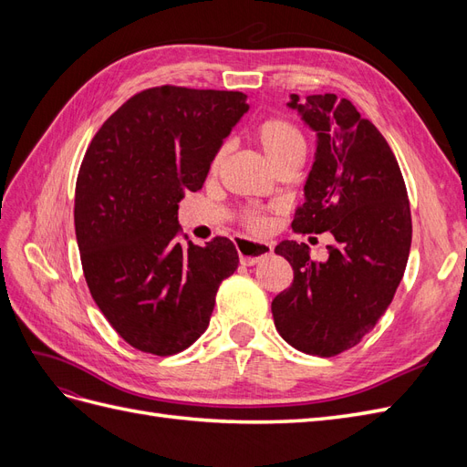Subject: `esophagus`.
Here are the masks:
<instances>
[{"label": "esophagus", "mask_w": 467, "mask_h": 467, "mask_svg": "<svg viewBox=\"0 0 467 467\" xmlns=\"http://www.w3.org/2000/svg\"><path fill=\"white\" fill-rule=\"evenodd\" d=\"M239 261L245 266L257 265L261 259L268 257L273 253V245L266 242H253V239H237L235 242Z\"/></svg>", "instance_id": "obj_1"}]
</instances>
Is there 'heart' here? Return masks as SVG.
Returning a JSON list of instances; mask_svg holds the SVG:
<instances>
[{
	"label": "heart",
	"mask_w": 467,
	"mask_h": 467,
	"mask_svg": "<svg viewBox=\"0 0 467 467\" xmlns=\"http://www.w3.org/2000/svg\"><path fill=\"white\" fill-rule=\"evenodd\" d=\"M253 140L263 150L266 161L275 167L276 163L290 158H304L306 140L296 124L286 119H265L253 129ZM223 150L218 151L214 167L223 160ZM249 225L255 232L266 230V220L263 216H249Z\"/></svg>",
	"instance_id": "obj_1"
}]
</instances>
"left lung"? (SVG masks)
Here are the masks:
<instances>
[{"label":"left lung","mask_w":467,"mask_h":467,"mask_svg":"<svg viewBox=\"0 0 467 467\" xmlns=\"http://www.w3.org/2000/svg\"><path fill=\"white\" fill-rule=\"evenodd\" d=\"M288 107L316 132L314 165L292 228L331 232L325 261L290 239L276 255L294 271L292 286L273 300L275 325L306 355L335 357L360 343L384 316L411 249V210L398 160L376 126L335 93L290 95Z\"/></svg>","instance_id":"8db88e82"}]
</instances>
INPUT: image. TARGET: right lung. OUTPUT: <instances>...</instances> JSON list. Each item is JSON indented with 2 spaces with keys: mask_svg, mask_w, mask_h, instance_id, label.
I'll use <instances>...</instances> for the list:
<instances>
[{
  "mask_svg": "<svg viewBox=\"0 0 467 467\" xmlns=\"http://www.w3.org/2000/svg\"><path fill=\"white\" fill-rule=\"evenodd\" d=\"M249 110L239 91L153 88L99 129L83 158L74 223L89 292L126 343L167 357L210 323L239 257L228 237L179 242V201L202 189L223 140Z\"/></svg>",
  "mask_w": 467,
  "mask_h": 467,
  "instance_id": "1",
  "label": "right lung"
}]
</instances>
